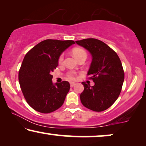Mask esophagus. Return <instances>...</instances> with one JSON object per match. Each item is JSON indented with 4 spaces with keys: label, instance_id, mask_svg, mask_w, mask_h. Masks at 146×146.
<instances>
[{
    "label": "esophagus",
    "instance_id": "esophagus-1",
    "mask_svg": "<svg viewBox=\"0 0 146 146\" xmlns=\"http://www.w3.org/2000/svg\"><path fill=\"white\" fill-rule=\"evenodd\" d=\"M74 85H75V83L73 82H70V87H73Z\"/></svg>",
    "mask_w": 146,
    "mask_h": 146
}]
</instances>
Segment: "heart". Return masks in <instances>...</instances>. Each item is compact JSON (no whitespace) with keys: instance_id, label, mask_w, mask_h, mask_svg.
I'll list each match as a JSON object with an SVG mask.
<instances>
[{"instance_id":"heart-1","label":"heart","mask_w":146,"mask_h":146,"mask_svg":"<svg viewBox=\"0 0 146 146\" xmlns=\"http://www.w3.org/2000/svg\"><path fill=\"white\" fill-rule=\"evenodd\" d=\"M73 55L74 56V57L78 59V58L82 56L86 55V52L83 49L75 48V49L73 50ZM63 59H64V56L62 55L59 58V63H61L63 61ZM69 78H72V79L74 78V75L73 74V73L70 74Z\"/></svg>"}]
</instances>
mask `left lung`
Listing matches in <instances>:
<instances>
[{
  "label": "left lung",
  "mask_w": 146,
  "mask_h": 146,
  "mask_svg": "<svg viewBox=\"0 0 146 146\" xmlns=\"http://www.w3.org/2000/svg\"><path fill=\"white\" fill-rule=\"evenodd\" d=\"M76 43L86 49L92 58L87 75L94 85L82 82L84 90L80 96L81 102L91 110H106L117 99L122 88L124 72L120 59L110 47L98 39H83Z\"/></svg>",
  "instance_id": "1"
}]
</instances>
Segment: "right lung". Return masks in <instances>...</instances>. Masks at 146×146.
<instances>
[{
  "instance_id": "obj_1",
  "label": "right lung",
  "mask_w": 146,
  "mask_h": 146,
  "mask_svg": "<svg viewBox=\"0 0 146 146\" xmlns=\"http://www.w3.org/2000/svg\"><path fill=\"white\" fill-rule=\"evenodd\" d=\"M73 40L48 39L34 46L25 55L20 68L19 80L27 103L36 111L48 113L62 106L70 84H54L52 72L58 65L60 55Z\"/></svg>"
}]
</instances>
